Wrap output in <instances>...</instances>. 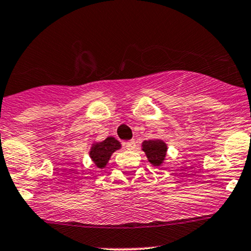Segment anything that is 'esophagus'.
Masks as SVG:
<instances>
[{
  "instance_id": "esophagus-1",
  "label": "esophagus",
  "mask_w": 251,
  "mask_h": 251,
  "mask_svg": "<svg viewBox=\"0 0 251 251\" xmlns=\"http://www.w3.org/2000/svg\"><path fill=\"white\" fill-rule=\"evenodd\" d=\"M136 142L134 140H128V142L125 143V148L127 149V150H133V149H136Z\"/></svg>"
}]
</instances>
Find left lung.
<instances>
[{
  "label": "left lung",
  "mask_w": 251,
  "mask_h": 251,
  "mask_svg": "<svg viewBox=\"0 0 251 251\" xmlns=\"http://www.w3.org/2000/svg\"><path fill=\"white\" fill-rule=\"evenodd\" d=\"M143 150L147 153L148 159L153 164L158 167L161 166L162 162L164 161V157L167 153V145L162 140L158 139H150L145 140L143 143Z\"/></svg>",
  "instance_id": "obj_1"
}]
</instances>
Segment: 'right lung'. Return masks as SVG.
Masks as SVG:
<instances>
[{"mask_svg":"<svg viewBox=\"0 0 251 251\" xmlns=\"http://www.w3.org/2000/svg\"><path fill=\"white\" fill-rule=\"evenodd\" d=\"M120 148V143L113 137H108L103 142L94 144L90 150V157L99 168H103L108 162L109 157L115 150Z\"/></svg>","mask_w":251,"mask_h":251,"instance_id":"obj_1","label":"right lung"}]
</instances>
